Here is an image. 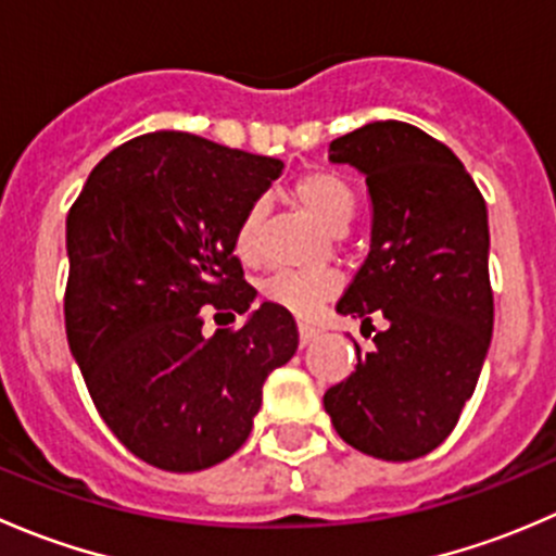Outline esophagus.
Returning a JSON list of instances; mask_svg holds the SVG:
<instances>
[{
	"instance_id": "1",
	"label": "esophagus",
	"mask_w": 556,
	"mask_h": 556,
	"mask_svg": "<svg viewBox=\"0 0 556 556\" xmlns=\"http://www.w3.org/2000/svg\"><path fill=\"white\" fill-rule=\"evenodd\" d=\"M319 336V328L317 325H312V323H299V339H301V344H312L314 339H317Z\"/></svg>"
}]
</instances>
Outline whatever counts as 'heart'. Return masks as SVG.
Returning <instances> with one entry per match:
<instances>
[{"mask_svg": "<svg viewBox=\"0 0 556 556\" xmlns=\"http://www.w3.org/2000/svg\"><path fill=\"white\" fill-rule=\"evenodd\" d=\"M293 199L304 206L317 223H323L328 231L341 233L355 217V193L339 174L328 169L304 172L293 182ZM263 206L250 204L237 226V252L250 257L257 247L261 233ZM336 293V279L330 274L319 271H279L266 279L263 285V299L293 314H312L325 299Z\"/></svg>", "mask_w": 556, "mask_h": 556, "instance_id": "heart-1", "label": "heart"}]
</instances>
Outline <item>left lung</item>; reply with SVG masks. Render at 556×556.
Instances as JSON below:
<instances>
[{
    "mask_svg": "<svg viewBox=\"0 0 556 556\" xmlns=\"http://www.w3.org/2000/svg\"><path fill=\"white\" fill-rule=\"evenodd\" d=\"M333 164L366 174L371 252L336 309L384 316L374 352L325 392L336 433L392 463L433 452L473 395L492 339L490 226L463 161L422 128L377 121L333 139Z\"/></svg>",
    "mask_w": 556,
    "mask_h": 556,
    "instance_id": "obj_1",
    "label": "left lung"
}]
</instances>
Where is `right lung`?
Returning a JSON list of instances; mask_svg holds the SVG:
<instances>
[{"mask_svg": "<svg viewBox=\"0 0 556 556\" xmlns=\"http://www.w3.org/2000/svg\"><path fill=\"white\" fill-rule=\"evenodd\" d=\"M282 161L185 131L106 153L66 217V341L106 428L134 457L193 473L231 457L263 382L299 350L293 314L263 301L233 255L247 206ZM242 329L200 333L203 314Z\"/></svg>", "mask_w": 556, "mask_h": 556, "instance_id": "obj_1", "label": "right lung"}]
</instances>
